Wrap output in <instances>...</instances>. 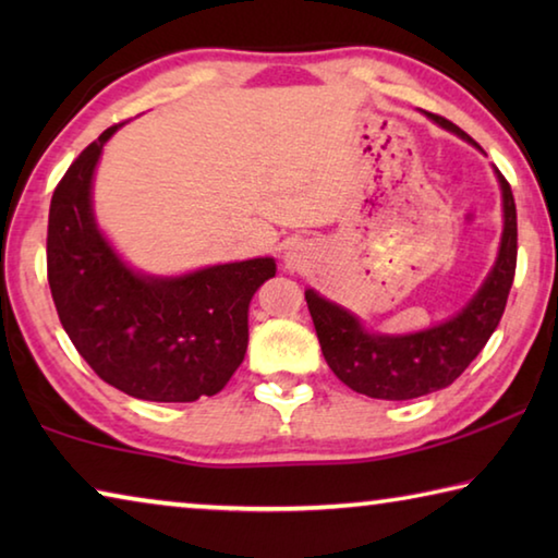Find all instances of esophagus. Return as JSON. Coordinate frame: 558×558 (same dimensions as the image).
Listing matches in <instances>:
<instances>
[{"label":"esophagus","mask_w":558,"mask_h":558,"mask_svg":"<svg viewBox=\"0 0 558 558\" xmlns=\"http://www.w3.org/2000/svg\"><path fill=\"white\" fill-rule=\"evenodd\" d=\"M302 263H305V251H302V245H288L286 266L290 270H298V268H302Z\"/></svg>","instance_id":"obj_1"}]
</instances>
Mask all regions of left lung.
I'll list each match as a JSON object with an SVG mask.
<instances>
[{"mask_svg":"<svg viewBox=\"0 0 558 558\" xmlns=\"http://www.w3.org/2000/svg\"><path fill=\"white\" fill-rule=\"evenodd\" d=\"M426 116L483 153V147L450 120L433 112ZM495 174L502 192V239H499L495 266L489 268L483 286L465 302V307L452 317L418 332L384 335L364 327L354 313L323 298L317 290H305L310 315H313L329 369L349 389L384 401L418 399V396L446 389L468 369L472 359L483 352L502 319L517 268L514 196L497 167Z\"/></svg>","mask_w":558,"mask_h":558,"instance_id":"obj_1","label":"left lung"}]
</instances>
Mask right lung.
I'll list each match as a JSON object with an SVG mask.
<instances>
[{
    "instance_id": "obj_1",
    "label": "right lung",
    "mask_w": 558,
    "mask_h": 558,
    "mask_svg": "<svg viewBox=\"0 0 558 558\" xmlns=\"http://www.w3.org/2000/svg\"><path fill=\"white\" fill-rule=\"evenodd\" d=\"M112 125L56 186L46 266L56 313L102 381L132 399L186 403L219 393L248 347V305L276 260L149 276L112 248L93 214V177Z\"/></svg>"
}]
</instances>
